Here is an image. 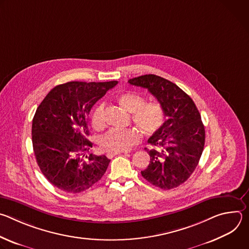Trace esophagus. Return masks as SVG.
<instances>
[{
	"label": "esophagus",
	"mask_w": 249,
	"mask_h": 249,
	"mask_svg": "<svg viewBox=\"0 0 249 249\" xmlns=\"http://www.w3.org/2000/svg\"><path fill=\"white\" fill-rule=\"evenodd\" d=\"M119 154H128V152L125 151V152H119V153H108L107 154V158L108 159H112L113 157H115L116 155H119Z\"/></svg>",
	"instance_id": "obj_1"
}]
</instances>
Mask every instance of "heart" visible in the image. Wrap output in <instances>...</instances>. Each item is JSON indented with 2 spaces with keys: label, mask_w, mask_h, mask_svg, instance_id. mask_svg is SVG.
<instances>
[{
  "label": "heart",
  "mask_w": 249,
  "mask_h": 249,
  "mask_svg": "<svg viewBox=\"0 0 249 249\" xmlns=\"http://www.w3.org/2000/svg\"><path fill=\"white\" fill-rule=\"evenodd\" d=\"M115 100L122 109L131 113L134 124L146 136L157 134L164 125L165 109L160 101L145 102V97L136 91L121 92L115 96ZM90 122L96 130H101L104 127L102 104L97 105L93 109ZM140 139L141 134L136 128L113 129L100 139V148L107 153H119L132 148Z\"/></svg>",
  "instance_id": "b5f03b06"
}]
</instances>
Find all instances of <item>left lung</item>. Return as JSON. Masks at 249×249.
Listing matches in <instances>:
<instances>
[{"instance_id": "left-lung-1", "label": "left lung", "mask_w": 249, "mask_h": 249, "mask_svg": "<svg viewBox=\"0 0 249 249\" xmlns=\"http://www.w3.org/2000/svg\"><path fill=\"white\" fill-rule=\"evenodd\" d=\"M147 89L165 109L167 119L148 142L158 150H145L151 157L142 176L153 185L168 190L184 183L195 170L205 145V127L192 98L179 87L156 75L128 81Z\"/></svg>"}]
</instances>
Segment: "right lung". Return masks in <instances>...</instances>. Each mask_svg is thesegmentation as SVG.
<instances>
[{"label": "right lung", "instance_id": "1", "mask_svg": "<svg viewBox=\"0 0 249 249\" xmlns=\"http://www.w3.org/2000/svg\"><path fill=\"white\" fill-rule=\"evenodd\" d=\"M118 82H69L52 89L32 120V145L37 164L55 187L80 193L100 180L110 160L86 153L88 116L94 103Z\"/></svg>", "mask_w": 249, "mask_h": 249}]
</instances>
